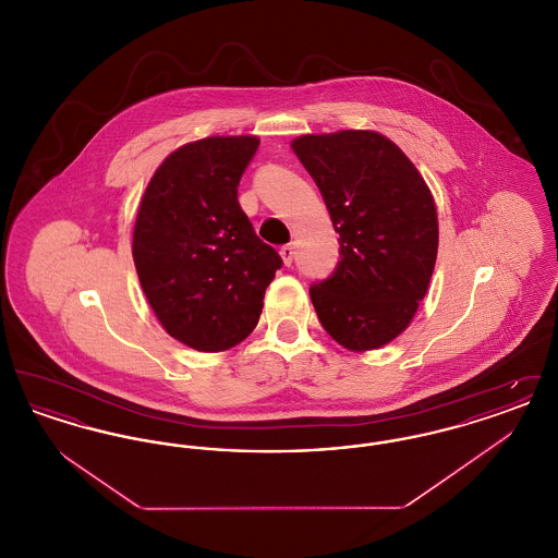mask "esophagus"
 <instances>
[{"instance_id":"esophagus-1","label":"esophagus","mask_w":558,"mask_h":558,"mask_svg":"<svg viewBox=\"0 0 558 558\" xmlns=\"http://www.w3.org/2000/svg\"><path fill=\"white\" fill-rule=\"evenodd\" d=\"M280 257H282L284 266H292V259H294V246H292V244H284V246L280 248Z\"/></svg>"}]
</instances>
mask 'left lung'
Masks as SVG:
<instances>
[{"label":"left lung","instance_id":"obj_1","mask_svg":"<svg viewBox=\"0 0 558 558\" xmlns=\"http://www.w3.org/2000/svg\"><path fill=\"white\" fill-rule=\"evenodd\" d=\"M291 148L341 236L335 274L310 289L319 324L349 351L387 345L410 326L433 276L439 246L433 194L383 133H305Z\"/></svg>","mask_w":558,"mask_h":558}]
</instances>
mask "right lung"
Here are the masks:
<instances>
[{"label": "right lung", "instance_id": "1", "mask_svg": "<svg viewBox=\"0 0 558 558\" xmlns=\"http://www.w3.org/2000/svg\"><path fill=\"white\" fill-rule=\"evenodd\" d=\"M257 135H211L162 160L140 201L133 264L160 326L196 351H226L257 326L280 255L240 209Z\"/></svg>", "mask_w": 558, "mask_h": 558}]
</instances>
